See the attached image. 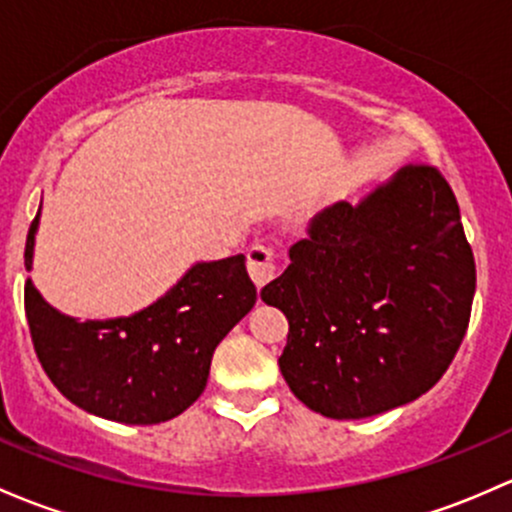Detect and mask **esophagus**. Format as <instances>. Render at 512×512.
Instances as JSON below:
<instances>
[{
	"label": "esophagus",
	"instance_id": "obj_1",
	"mask_svg": "<svg viewBox=\"0 0 512 512\" xmlns=\"http://www.w3.org/2000/svg\"><path fill=\"white\" fill-rule=\"evenodd\" d=\"M247 272H250L252 282L257 287H265L267 282H272L277 267H274V252L265 245H252L247 250Z\"/></svg>",
	"mask_w": 512,
	"mask_h": 512
}]
</instances>
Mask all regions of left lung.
<instances>
[{"mask_svg": "<svg viewBox=\"0 0 512 512\" xmlns=\"http://www.w3.org/2000/svg\"><path fill=\"white\" fill-rule=\"evenodd\" d=\"M260 297L289 321L279 370L309 410L363 419L439 383L471 319L476 262L439 169L410 164L289 247Z\"/></svg>", "mask_w": 512, "mask_h": 512, "instance_id": "1", "label": "left lung"}]
</instances>
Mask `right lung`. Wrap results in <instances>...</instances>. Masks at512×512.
Segmentation results:
<instances>
[{"label":"right lung","mask_w":512,"mask_h":512,"mask_svg":"<svg viewBox=\"0 0 512 512\" xmlns=\"http://www.w3.org/2000/svg\"><path fill=\"white\" fill-rule=\"evenodd\" d=\"M39 213L26 235L34 265ZM245 255L196 262L164 297L132 316L78 321L26 279L24 306L43 370L80 410L122 424L179 417L206 390L215 346L255 306Z\"/></svg>","instance_id":"add662e5"}]
</instances>
